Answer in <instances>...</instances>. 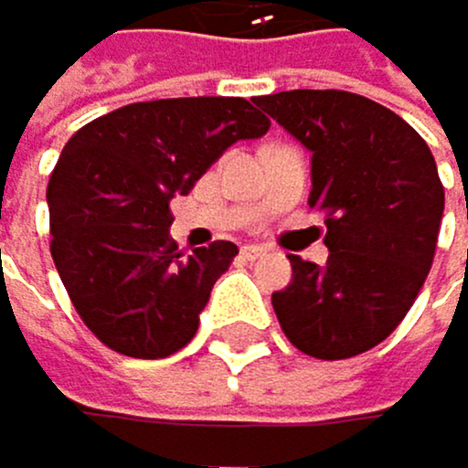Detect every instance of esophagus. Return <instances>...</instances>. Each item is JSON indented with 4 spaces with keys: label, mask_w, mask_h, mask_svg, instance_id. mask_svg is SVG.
I'll use <instances>...</instances> for the list:
<instances>
[{
    "label": "esophagus",
    "mask_w": 468,
    "mask_h": 468,
    "mask_svg": "<svg viewBox=\"0 0 468 468\" xmlns=\"http://www.w3.org/2000/svg\"><path fill=\"white\" fill-rule=\"evenodd\" d=\"M261 256H268V247H259V244H247V247H241V259H244V261H256V259H261Z\"/></svg>",
    "instance_id": "1"
}]
</instances>
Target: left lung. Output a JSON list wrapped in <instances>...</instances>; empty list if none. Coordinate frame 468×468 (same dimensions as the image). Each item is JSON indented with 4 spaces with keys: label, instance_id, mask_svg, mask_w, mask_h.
Masks as SVG:
<instances>
[{
    "label": "left lung",
    "instance_id": "8db88e82",
    "mask_svg": "<svg viewBox=\"0 0 468 468\" xmlns=\"http://www.w3.org/2000/svg\"><path fill=\"white\" fill-rule=\"evenodd\" d=\"M312 151L308 207L326 224V265L291 259L273 291L288 341L323 361L388 337L431 271L446 192L431 148L393 110L344 90H291L256 101Z\"/></svg>",
    "mask_w": 468,
    "mask_h": 468
}]
</instances>
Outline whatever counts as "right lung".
I'll use <instances>...</instances> for the list:
<instances>
[{"label":"right lung","mask_w":468,"mask_h":468,"mask_svg":"<svg viewBox=\"0 0 468 468\" xmlns=\"http://www.w3.org/2000/svg\"><path fill=\"white\" fill-rule=\"evenodd\" d=\"M268 127L244 98L197 95L119 107L66 142L46 188L51 259L104 346L154 361L195 337L239 247L215 241L183 256L168 203L192 192L229 145Z\"/></svg>","instance_id":"obj_1"}]
</instances>
